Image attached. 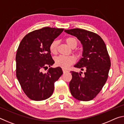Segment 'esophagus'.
Here are the masks:
<instances>
[{"mask_svg":"<svg viewBox=\"0 0 124 124\" xmlns=\"http://www.w3.org/2000/svg\"><path fill=\"white\" fill-rule=\"evenodd\" d=\"M62 70H63V73H66V72H68V71L67 70H66V69H64V68L62 69Z\"/></svg>","mask_w":124,"mask_h":124,"instance_id":"1","label":"esophagus"}]
</instances>
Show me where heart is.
Returning <instances> with one entry per match:
<instances>
[{
  "mask_svg": "<svg viewBox=\"0 0 124 124\" xmlns=\"http://www.w3.org/2000/svg\"><path fill=\"white\" fill-rule=\"evenodd\" d=\"M66 42L69 46L74 49L78 45V40L74 37H68L66 39ZM58 41L54 40L50 45V51L52 54H55L57 51ZM75 62L74 58L72 56H59L55 58V63L57 66L62 67L63 68H67L73 64Z\"/></svg>",
  "mask_w": 124,
  "mask_h": 124,
  "instance_id": "b5f03b06",
  "label": "heart"
}]
</instances>
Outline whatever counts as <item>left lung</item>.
Segmentation results:
<instances>
[{"label": "left lung", "instance_id": "8db88e82", "mask_svg": "<svg viewBox=\"0 0 124 124\" xmlns=\"http://www.w3.org/2000/svg\"><path fill=\"white\" fill-rule=\"evenodd\" d=\"M64 32L77 37L83 45L82 57L74 67L84 70V74L71 71L70 93L77 100L89 101L98 95L108 79L110 61L106 45L98 34L85 29H65Z\"/></svg>", "mask_w": 124, "mask_h": 124}]
</instances>
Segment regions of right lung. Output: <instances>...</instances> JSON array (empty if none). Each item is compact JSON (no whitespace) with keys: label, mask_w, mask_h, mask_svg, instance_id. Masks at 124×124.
<instances>
[{"label":"right lung","mask_w":124,"mask_h":124,"mask_svg":"<svg viewBox=\"0 0 124 124\" xmlns=\"http://www.w3.org/2000/svg\"><path fill=\"white\" fill-rule=\"evenodd\" d=\"M63 28L44 27L27 34L21 41L16 55V77L27 97L43 101L53 93L54 83L63 74L60 67L52 68L54 63L50 45ZM49 67L47 73L44 69Z\"/></svg>","instance_id":"obj_1"}]
</instances>
